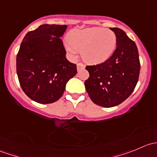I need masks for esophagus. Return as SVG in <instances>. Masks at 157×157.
Listing matches in <instances>:
<instances>
[{"instance_id":"1","label":"esophagus","mask_w":157,"mask_h":157,"mask_svg":"<svg viewBox=\"0 0 157 157\" xmlns=\"http://www.w3.org/2000/svg\"><path fill=\"white\" fill-rule=\"evenodd\" d=\"M77 71H81V70L85 68V65L83 64H82V63H78V64H77Z\"/></svg>"}]
</instances>
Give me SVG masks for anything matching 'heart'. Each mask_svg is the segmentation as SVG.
<instances>
[{"label": "heart", "instance_id": "heart-1", "mask_svg": "<svg viewBox=\"0 0 157 157\" xmlns=\"http://www.w3.org/2000/svg\"><path fill=\"white\" fill-rule=\"evenodd\" d=\"M116 43V35L113 31L90 27L71 30L68 40L65 42V48L73 57L81 51L82 58L86 62L96 64L108 59L115 51Z\"/></svg>", "mask_w": 157, "mask_h": 157}]
</instances>
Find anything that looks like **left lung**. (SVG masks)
Instances as JSON below:
<instances>
[{
	"label": "left lung",
	"mask_w": 157,
	"mask_h": 157,
	"mask_svg": "<svg viewBox=\"0 0 157 157\" xmlns=\"http://www.w3.org/2000/svg\"><path fill=\"white\" fill-rule=\"evenodd\" d=\"M110 29L116 35V48L104 62L86 66L90 77L84 83L91 100L105 108L119 105L131 96L138 81L140 70L135 42L122 29Z\"/></svg>",
	"instance_id": "obj_1"
}]
</instances>
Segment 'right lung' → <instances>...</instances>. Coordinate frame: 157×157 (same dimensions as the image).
Returning <instances> with one entry per match:
<instances>
[{
  "mask_svg": "<svg viewBox=\"0 0 157 157\" xmlns=\"http://www.w3.org/2000/svg\"><path fill=\"white\" fill-rule=\"evenodd\" d=\"M67 28L66 25H41L26 33L20 45L17 55L19 82L26 96L35 102H56L67 81L77 74V65L66 58L60 39Z\"/></svg>",
  "mask_w": 157,
  "mask_h": 157,
  "instance_id": "obj_1",
  "label": "right lung"
}]
</instances>
